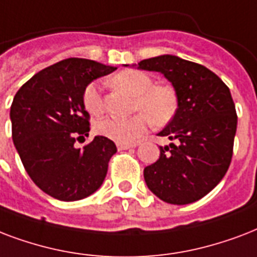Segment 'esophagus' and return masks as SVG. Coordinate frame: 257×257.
<instances>
[{"instance_id":"1","label":"esophagus","mask_w":257,"mask_h":257,"mask_svg":"<svg viewBox=\"0 0 257 257\" xmlns=\"http://www.w3.org/2000/svg\"><path fill=\"white\" fill-rule=\"evenodd\" d=\"M116 146H118V150H127L131 147H137L138 145L137 143H116Z\"/></svg>"}]
</instances>
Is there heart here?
Returning <instances> with one entry per match:
<instances>
[{
  "label": "heart",
  "instance_id": "heart-1",
  "mask_svg": "<svg viewBox=\"0 0 257 257\" xmlns=\"http://www.w3.org/2000/svg\"><path fill=\"white\" fill-rule=\"evenodd\" d=\"M111 84L126 89L135 95L134 111H141L128 118L107 116L95 123V131L101 137L119 143H133L138 141L153 122L164 126L174 118L178 108V96L172 84L158 83L146 72L138 69H124L111 79ZM84 108L93 116L104 112V101L95 83H89L83 91Z\"/></svg>",
  "mask_w": 257,
  "mask_h": 257
}]
</instances>
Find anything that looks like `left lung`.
Segmentation results:
<instances>
[{
	"instance_id": "left-lung-1",
	"label": "left lung",
	"mask_w": 257,
	"mask_h": 257,
	"mask_svg": "<svg viewBox=\"0 0 257 257\" xmlns=\"http://www.w3.org/2000/svg\"><path fill=\"white\" fill-rule=\"evenodd\" d=\"M138 68L164 73L178 96L174 118L158 134L172 143L143 170L147 188L169 204L198 201L232 161L237 115L229 88L204 65L172 55L142 60Z\"/></svg>"
}]
</instances>
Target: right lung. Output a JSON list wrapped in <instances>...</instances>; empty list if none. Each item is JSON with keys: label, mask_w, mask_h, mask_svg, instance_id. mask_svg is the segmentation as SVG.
Segmentation results:
<instances>
[{"label": "right lung", "mask_w": 257, "mask_h": 257, "mask_svg": "<svg viewBox=\"0 0 257 257\" xmlns=\"http://www.w3.org/2000/svg\"><path fill=\"white\" fill-rule=\"evenodd\" d=\"M115 69L71 57L37 72L16 93L11 106L16 150L32 181L53 198L81 200L104 181L115 143L100 135L83 149L75 142L89 131L83 91Z\"/></svg>", "instance_id": "right-lung-1"}]
</instances>
